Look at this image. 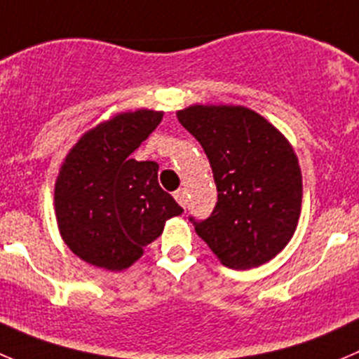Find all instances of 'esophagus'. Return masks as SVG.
<instances>
[{
	"mask_svg": "<svg viewBox=\"0 0 359 359\" xmlns=\"http://www.w3.org/2000/svg\"><path fill=\"white\" fill-rule=\"evenodd\" d=\"M173 196H175V200H177V202L180 203V205L186 207V203H187V198H186V189H182V187H180V189H177L175 193H173Z\"/></svg>",
	"mask_w": 359,
	"mask_h": 359,
	"instance_id": "34e87169",
	"label": "esophagus"
}]
</instances>
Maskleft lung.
<instances>
[{
	"label": "left lung",
	"instance_id": "8db88e82",
	"mask_svg": "<svg viewBox=\"0 0 359 359\" xmlns=\"http://www.w3.org/2000/svg\"><path fill=\"white\" fill-rule=\"evenodd\" d=\"M209 157L217 202L189 221L223 266L250 269L276 257L296 232L303 182L287 140L241 106H191L177 113Z\"/></svg>",
	"mask_w": 359,
	"mask_h": 359
}]
</instances>
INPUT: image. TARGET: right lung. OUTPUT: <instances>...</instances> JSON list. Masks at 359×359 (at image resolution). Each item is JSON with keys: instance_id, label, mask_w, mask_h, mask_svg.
Listing matches in <instances>:
<instances>
[{"instance_id": "1", "label": "right lung", "mask_w": 359, "mask_h": 359, "mask_svg": "<svg viewBox=\"0 0 359 359\" xmlns=\"http://www.w3.org/2000/svg\"><path fill=\"white\" fill-rule=\"evenodd\" d=\"M163 113L140 109L97 126L67 156L55 189L56 219L81 260L122 271L182 207L157 182V163L130 159Z\"/></svg>"}]
</instances>
